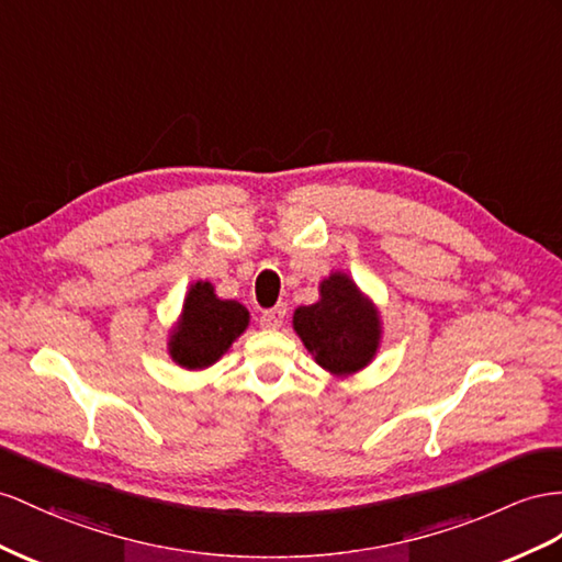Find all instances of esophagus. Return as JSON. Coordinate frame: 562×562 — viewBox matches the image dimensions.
Returning <instances> with one entry per match:
<instances>
[{
	"instance_id": "esophagus-1",
	"label": "esophagus",
	"mask_w": 562,
	"mask_h": 562,
	"mask_svg": "<svg viewBox=\"0 0 562 562\" xmlns=\"http://www.w3.org/2000/svg\"><path fill=\"white\" fill-rule=\"evenodd\" d=\"M284 315H286L284 304H278L276 308H268V311H263V313H261V325H263V327H268V329H276V327H280V325H282Z\"/></svg>"
}]
</instances>
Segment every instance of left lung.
<instances>
[{
    "instance_id": "1",
    "label": "left lung",
    "mask_w": 562,
    "mask_h": 562,
    "mask_svg": "<svg viewBox=\"0 0 562 562\" xmlns=\"http://www.w3.org/2000/svg\"><path fill=\"white\" fill-rule=\"evenodd\" d=\"M294 329L318 366L335 375L366 368L380 341L375 308L341 272L323 280L321 301L296 308Z\"/></svg>"
}]
</instances>
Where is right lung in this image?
I'll return each mask as SVG.
<instances>
[{
    "label": "right lung",
    "instance_id": "right-lung-1",
    "mask_svg": "<svg viewBox=\"0 0 562 562\" xmlns=\"http://www.w3.org/2000/svg\"><path fill=\"white\" fill-rule=\"evenodd\" d=\"M249 325V313L237 301L215 299L209 282L192 284L182 321L170 337V356L187 370L218 361Z\"/></svg>",
    "mask_w": 562,
    "mask_h": 562
}]
</instances>
